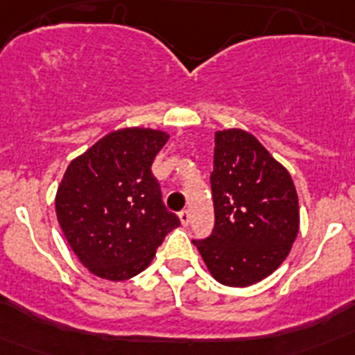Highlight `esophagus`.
<instances>
[{"label":"esophagus","instance_id":"1","mask_svg":"<svg viewBox=\"0 0 355 355\" xmlns=\"http://www.w3.org/2000/svg\"><path fill=\"white\" fill-rule=\"evenodd\" d=\"M180 220L183 225H188V222H190V211H188V209L180 211Z\"/></svg>","mask_w":355,"mask_h":355}]
</instances>
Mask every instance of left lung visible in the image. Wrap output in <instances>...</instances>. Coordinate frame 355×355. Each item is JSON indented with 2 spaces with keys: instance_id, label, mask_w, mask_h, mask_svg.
I'll return each instance as SVG.
<instances>
[{
  "instance_id": "1",
  "label": "left lung",
  "mask_w": 355,
  "mask_h": 355,
  "mask_svg": "<svg viewBox=\"0 0 355 355\" xmlns=\"http://www.w3.org/2000/svg\"><path fill=\"white\" fill-rule=\"evenodd\" d=\"M215 227L193 240L208 270L225 286L245 288L286 259L299 233V197L291 175L241 130L215 133L209 175Z\"/></svg>"
}]
</instances>
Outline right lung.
I'll return each instance as SVG.
<instances>
[{
	"label": "right lung",
	"mask_w": 355,
	"mask_h": 355,
	"mask_svg": "<svg viewBox=\"0 0 355 355\" xmlns=\"http://www.w3.org/2000/svg\"><path fill=\"white\" fill-rule=\"evenodd\" d=\"M168 140L163 131L126 128L72 159L56 192V216L94 275L124 281L150 263L180 218L165 208L150 165Z\"/></svg>",
	"instance_id": "obj_1"
}]
</instances>
